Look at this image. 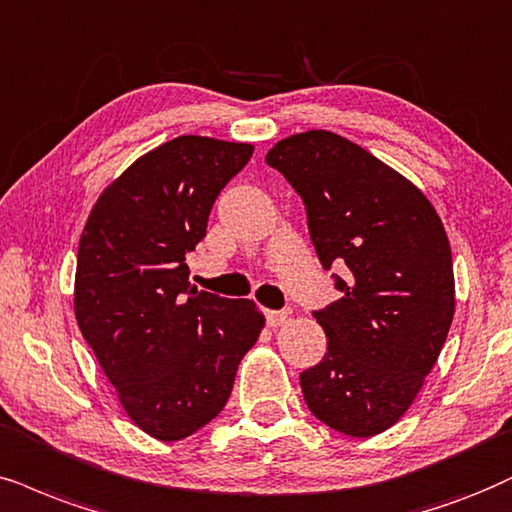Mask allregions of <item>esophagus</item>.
Instances as JSON below:
<instances>
[{
    "instance_id": "obj_1",
    "label": "esophagus",
    "mask_w": 512,
    "mask_h": 512,
    "mask_svg": "<svg viewBox=\"0 0 512 512\" xmlns=\"http://www.w3.org/2000/svg\"><path fill=\"white\" fill-rule=\"evenodd\" d=\"M264 316H267V326L269 328H278L290 319V312H271V309H269V312H264Z\"/></svg>"
}]
</instances>
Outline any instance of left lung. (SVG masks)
<instances>
[{
    "mask_svg": "<svg viewBox=\"0 0 512 512\" xmlns=\"http://www.w3.org/2000/svg\"><path fill=\"white\" fill-rule=\"evenodd\" d=\"M267 165L300 193L323 267L349 269L340 300L314 314L328 352L300 375L304 401L342 435H380L409 411L454 321L442 219L404 174L326 129L281 139Z\"/></svg>",
    "mask_w": 512,
    "mask_h": 512,
    "instance_id": "obj_1",
    "label": "left lung"
}]
</instances>
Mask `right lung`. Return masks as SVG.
<instances>
[{
    "label": "right lung",
    "mask_w": 512,
    "mask_h": 512,
    "mask_svg": "<svg viewBox=\"0 0 512 512\" xmlns=\"http://www.w3.org/2000/svg\"><path fill=\"white\" fill-rule=\"evenodd\" d=\"M255 146L186 134L134 160L89 212L77 248L75 319L132 423L160 442L219 416L264 316L196 290L186 252Z\"/></svg>",
    "instance_id": "1"
}]
</instances>
